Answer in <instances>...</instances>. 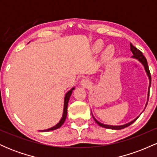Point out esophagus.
<instances>
[{"mask_svg":"<svg viewBox=\"0 0 157 157\" xmlns=\"http://www.w3.org/2000/svg\"><path fill=\"white\" fill-rule=\"evenodd\" d=\"M80 84L82 85V86H84V87H88V86H89L90 85H91V82H90L89 80H88V79L86 78H84L81 80Z\"/></svg>","mask_w":157,"mask_h":157,"instance_id":"esophagus-1","label":"esophagus"}]
</instances>
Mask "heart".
Listing matches in <instances>:
<instances>
[{
    "label": "heart",
    "mask_w": 157,
    "mask_h": 157,
    "mask_svg": "<svg viewBox=\"0 0 157 157\" xmlns=\"http://www.w3.org/2000/svg\"><path fill=\"white\" fill-rule=\"evenodd\" d=\"M104 44L101 41H97L93 46V51L94 52H100L103 48ZM115 49L113 46H109L104 51V56L105 57H111L114 55Z\"/></svg>",
    "instance_id": "b5f03b06"
}]
</instances>
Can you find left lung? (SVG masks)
<instances>
[{"label": "left lung", "mask_w": 157, "mask_h": 157, "mask_svg": "<svg viewBox=\"0 0 157 157\" xmlns=\"http://www.w3.org/2000/svg\"><path fill=\"white\" fill-rule=\"evenodd\" d=\"M130 48H131V51L132 52L133 54V56L131 57L132 58L135 59V60H138L139 62L141 63L142 66H143L144 68H145V72H146V75L147 77H148V80H149V86H148V92H147V102L146 104H145V109L146 108L147 106V101H148V98H149V90H150V87H151V74H150V71H149V68H148V66H147V60L146 58H145V57H144V55H142V53L140 51V50L137 49L135 46H133L132 44H130ZM144 109V110H145ZM143 110V111H144ZM91 114H92V117L94 118V121L97 122V124H98L99 125L101 126L102 128H108V129H112V130H120V129H123L125 128L128 127V126L131 125V124L134 123V122L136 121V120L139 118L138 116L137 117H136L134 119V120H132V121L128 122V123H125V124H123V125H106V124H103L102 123V122H99L98 120H96V118L94 117L92 112H91ZM141 114V113H140Z\"/></svg>", "instance_id": "8db88e82"}]
</instances>
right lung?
Here are the masks:
<instances>
[{"mask_svg":"<svg viewBox=\"0 0 157 157\" xmlns=\"http://www.w3.org/2000/svg\"><path fill=\"white\" fill-rule=\"evenodd\" d=\"M75 87L71 88L69 91H67V93L66 94L64 97V105H63V115H62V117H61L60 120L59 121V122H57V124L53 127L49 128L48 129H45V130H39L38 131H40V132H46V131H54L56 130V129L59 128H60L61 126L63 125V124L64 123L65 120L66 119V116H67V109H68V100H69L70 97H71V94L73 92V90H75Z\"/></svg>","mask_w":157,"mask_h":157,"instance_id":"right-lung-1","label":"right lung"}]
</instances>
